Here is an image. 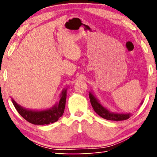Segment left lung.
<instances>
[{"label": "left lung", "instance_id": "obj_1", "mask_svg": "<svg viewBox=\"0 0 157 157\" xmlns=\"http://www.w3.org/2000/svg\"><path fill=\"white\" fill-rule=\"evenodd\" d=\"M89 98L95 112L98 114L100 117L106 119V120L120 121L127 120L130 117L129 113H115L110 112L109 111H108L107 109L103 107L100 104L98 100L91 93H89Z\"/></svg>", "mask_w": 157, "mask_h": 157}]
</instances>
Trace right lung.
<instances>
[{
    "label": "right lung",
    "mask_w": 157,
    "mask_h": 157,
    "mask_svg": "<svg viewBox=\"0 0 157 157\" xmlns=\"http://www.w3.org/2000/svg\"><path fill=\"white\" fill-rule=\"evenodd\" d=\"M66 99V89L62 93L60 100L58 104L48 110L31 111L23 109L18 105L14 100L12 103L18 113L25 120L34 124H48L58 121L64 111Z\"/></svg>",
    "instance_id": "right-lung-1"
}]
</instances>
